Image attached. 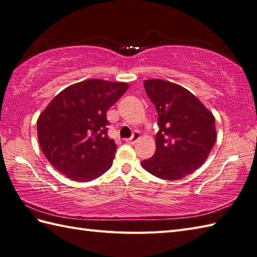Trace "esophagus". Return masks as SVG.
Wrapping results in <instances>:
<instances>
[{
	"label": "esophagus",
	"instance_id": "1",
	"mask_svg": "<svg viewBox=\"0 0 257 257\" xmlns=\"http://www.w3.org/2000/svg\"><path fill=\"white\" fill-rule=\"evenodd\" d=\"M140 137H141L140 133H139V132H135V133H134V135H133V137H130V138H128V139H125V143H127V144H130V145H134V144L137 143V141L140 139Z\"/></svg>",
	"mask_w": 257,
	"mask_h": 257
}]
</instances>
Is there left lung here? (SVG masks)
<instances>
[{
  "label": "left lung",
  "mask_w": 257,
  "mask_h": 257,
  "mask_svg": "<svg viewBox=\"0 0 257 257\" xmlns=\"http://www.w3.org/2000/svg\"><path fill=\"white\" fill-rule=\"evenodd\" d=\"M158 112L156 152L141 166L152 176L179 180L206 160L216 141L215 120L210 110L183 87L162 79L144 81Z\"/></svg>",
  "instance_id": "1"
}]
</instances>
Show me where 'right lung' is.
<instances>
[{"label":"right lung","instance_id":"obj_1","mask_svg":"<svg viewBox=\"0 0 257 257\" xmlns=\"http://www.w3.org/2000/svg\"><path fill=\"white\" fill-rule=\"evenodd\" d=\"M128 84L88 79L68 86L48 103L37 120L41 149L67 178L88 182L112 166L117 147L108 137L106 111Z\"/></svg>","mask_w":257,"mask_h":257}]
</instances>
